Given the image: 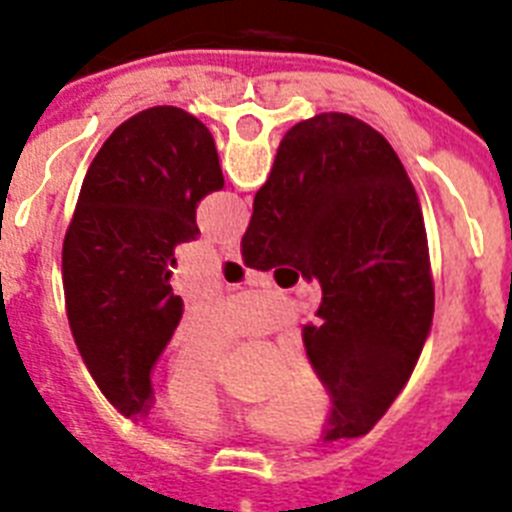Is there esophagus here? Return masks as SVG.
<instances>
[{
  "mask_svg": "<svg viewBox=\"0 0 512 512\" xmlns=\"http://www.w3.org/2000/svg\"><path fill=\"white\" fill-rule=\"evenodd\" d=\"M223 255L228 257V260H241L239 241H225V244H223Z\"/></svg>",
  "mask_w": 512,
  "mask_h": 512,
  "instance_id": "34e87169",
  "label": "esophagus"
}]
</instances>
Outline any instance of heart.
Segmentation results:
<instances>
[{
    "label": "heart",
    "instance_id": "b5f03b06",
    "mask_svg": "<svg viewBox=\"0 0 512 512\" xmlns=\"http://www.w3.org/2000/svg\"><path fill=\"white\" fill-rule=\"evenodd\" d=\"M225 342H233L239 332L233 327L223 329ZM276 398L284 412L295 417H316L324 409V388L319 374L305 358H295L276 385ZM167 409L170 417L191 436L220 438L236 430H279L284 422L276 414L257 412L247 406L223 382L215 364L177 366L167 390Z\"/></svg>",
    "mask_w": 512,
    "mask_h": 512
}]
</instances>
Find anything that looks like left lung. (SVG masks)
I'll list each match as a JSON object with an SVG mask.
<instances>
[{"label": "left lung", "mask_w": 512, "mask_h": 512, "mask_svg": "<svg viewBox=\"0 0 512 512\" xmlns=\"http://www.w3.org/2000/svg\"><path fill=\"white\" fill-rule=\"evenodd\" d=\"M223 183L209 130L175 106L119 124L84 177L63 239L66 313L92 380L124 417L154 398L151 372L183 316L175 247L199 236L196 207Z\"/></svg>", "instance_id": "left-lung-1"}]
</instances>
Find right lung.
<instances>
[{"label": "right lung", "mask_w": 512, "mask_h": 512, "mask_svg": "<svg viewBox=\"0 0 512 512\" xmlns=\"http://www.w3.org/2000/svg\"><path fill=\"white\" fill-rule=\"evenodd\" d=\"M249 268L319 279L308 361L332 398L324 441L366 436L396 401L433 321L420 199L390 143L348 114L284 135L241 239Z\"/></svg>", "instance_id": "right-lung-1"}]
</instances>
